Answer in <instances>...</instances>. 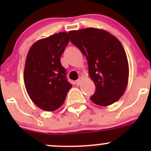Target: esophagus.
Wrapping results in <instances>:
<instances>
[{
  "mask_svg": "<svg viewBox=\"0 0 151 151\" xmlns=\"http://www.w3.org/2000/svg\"><path fill=\"white\" fill-rule=\"evenodd\" d=\"M81 80H82V79H81V78H79V79H78L76 81V84H77V86L80 85L81 82Z\"/></svg>",
  "mask_w": 151,
  "mask_h": 151,
  "instance_id": "1",
  "label": "esophagus"
}]
</instances>
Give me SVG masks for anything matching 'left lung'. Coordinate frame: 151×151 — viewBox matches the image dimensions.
<instances>
[{
	"instance_id": "left-lung-1",
	"label": "left lung",
	"mask_w": 151,
	"mask_h": 151,
	"mask_svg": "<svg viewBox=\"0 0 151 151\" xmlns=\"http://www.w3.org/2000/svg\"><path fill=\"white\" fill-rule=\"evenodd\" d=\"M70 41L85 55L89 75L96 86L91 100L106 106L123 96L129 79V63L124 47L107 31L89 28L69 32Z\"/></svg>"
}]
</instances>
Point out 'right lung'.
Masks as SVG:
<instances>
[{
  "label": "right lung",
  "mask_w": 151,
  "mask_h": 151,
  "mask_svg": "<svg viewBox=\"0 0 151 151\" xmlns=\"http://www.w3.org/2000/svg\"><path fill=\"white\" fill-rule=\"evenodd\" d=\"M70 41L67 32H59L40 40L27 53L24 70L26 91L33 103L47 111L62 105L72 85L60 57Z\"/></svg>",
  "instance_id": "right-lung-1"
}]
</instances>
